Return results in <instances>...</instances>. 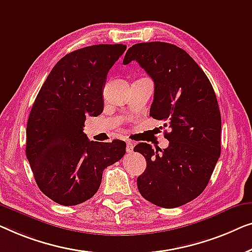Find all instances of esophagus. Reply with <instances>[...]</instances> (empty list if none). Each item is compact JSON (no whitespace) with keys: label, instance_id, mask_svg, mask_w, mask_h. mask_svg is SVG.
I'll return each instance as SVG.
<instances>
[{"label":"esophagus","instance_id":"1","mask_svg":"<svg viewBox=\"0 0 252 252\" xmlns=\"http://www.w3.org/2000/svg\"><path fill=\"white\" fill-rule=\"evenodd\" d=\"M133 146L134 145L131 143V141H126V152L127 153H131L133 151Z\"/></svg>","mask_w":252,"mask_h":252}]
</instances>
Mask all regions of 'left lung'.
Listing matches in <instances>:
<instances>
[{
	"instance_id": "8db88e82",
	"label": "left lung",
	"mask_w": 252,
	"mask_h": 252,
	"mask_svg": "<svg viewBox=\"0 0 252 252\" xmlns=\"http://www.w3.org/2000/svg\"><path fill=\"white\" fill-rule=\"evenodd\" d=\"M136 60L154 81L150 115L165 122L169 146L134 147L147 166L138 177L141 196L171 209L196 198L207 187L220 157L221 118L216 94L201 67L185 50L165 42L138 43L123 63Z\"/></svg>"
}]
</instances>
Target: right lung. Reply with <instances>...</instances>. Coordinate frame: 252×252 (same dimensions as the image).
Listing matches in <instances>:
<instances>
[{
  "instance_id": "1",
  "label": "right lung",
  "mask_w": 252,
  "mask_h": 252,
  "mask_svg": "<svg viewBox=\"0 0 252 252\" xmlns=\"http://www.w3.org/2000/svg\"><path fill=\"white\" fill-rule=\"evenodd\" d=\"M126 49L97 44L67 54L38 91L27 122L26 157L38 189L56 203L89 200L102 171L126 154L125 141L95 143L83 132L87 116L102 113L108 70Z\"/></svg>"
}]
</instances>
